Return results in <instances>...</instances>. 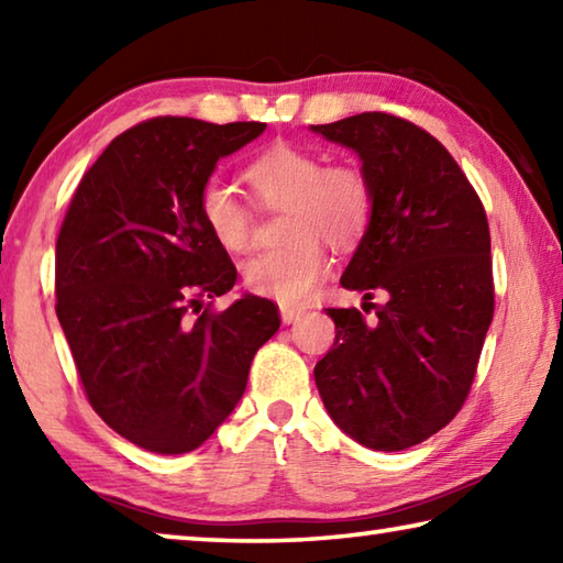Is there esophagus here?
I'll return each instance as SVG.
<instances>
[{
  "label": "esophagus",
  "mask_w": 563,
  "mask_h": 563,
  "mask_svg": "<svg viewBox=\"0 0 563 563\" xmlns=\"http://www.w3.org/2000/svg\"><path fill=\"white\" fill-rule=\"evenodd\" d=\"M302 312H305V310H300V308H292V305H280V318H283L285 325H290V322L300 320V318H302Z\"/></svg>",
  "instance_id": "obj_1"
}]
</instances>
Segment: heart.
<instances>
[{
	"label": "heart",
	"mask_w": 563,
	"mask_h": 563,
	"mask_svg": "<svg viewBox=\"0 0 563 563\" xmlns=\"http://www.w3.org/2000/svg\"><path fill=\"white\" fill-rule=\"evenodd\" d=\"M247 184L265 208H288V245L265 251L243 265L247 290L278 302H302L328 273V251L352 247L367 233L375 211L373 184L355 164H328L316 151L275 144L245 170ZM198 213L228 253L251 251L255 238L253 213L221 178L206 180L198 194Z\"/></svg>",
	"instance_id": "heart-1"
}]
</instances>
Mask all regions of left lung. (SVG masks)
I'll return each mask as SVG.
<instances>
[{
    "instance_id": "1",
    "label": "left lung",
    "mask_w": 563,
    "mask_h": 563,
    "mask_svg": "<svg viewBox=\"0 0 563 563\" xmlns=\"http://www.w3.org/2000/svg\"><path fill=\"white\" fill-rule=\"evenodd\" d=\"M310 129L355 151L375 194L340 278L375 320L328 308L338 332L316 365L318 393L355 442L407 450L450 424L474 383L494 316L487 213L450 151L415 123L367 111Z\"/></svg>"
}]
</instances>
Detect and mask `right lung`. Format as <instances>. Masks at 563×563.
Here are the masks:
<instances>
[{"instance_id":"add662e5","label":"right lung","mask_w":563,"mask_h":563,"mask_svg":"<svg viewBox=\"0 0 563 563\" xmlns=\"http://www.w3.org/2000/svg\"><path fill=\"white\" fill-rule=\"evenodd\" d=\"M265 131L258 121L158 117L107 146L56 238V318L91 407L123 440L184 454L245 393L255 352L280 328L271 300L245 292L213 312L235 265L198 213L218 158Z\"/></svg>"}]
</instances>
